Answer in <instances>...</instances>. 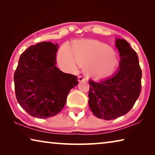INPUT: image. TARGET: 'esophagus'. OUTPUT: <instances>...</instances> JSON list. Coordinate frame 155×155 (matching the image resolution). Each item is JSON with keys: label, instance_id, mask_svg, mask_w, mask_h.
Returning <instances> with one entry per match:
<instances>
[{"label": "esophagus", "instance_id": "obj_1", "mask_svg": "<svg viewBox=\"0 0 155 155\" xmlns=\"http://www.w3.org/2000/svg\"><path fill=\"white\" fill-rule=\"evenodd\" d=\"M78 81H83L84 80H85V77H83V76L79 75L78 77Z\"/></svg>", "mask_w": 155, "mask_h": 155}]
</instances>
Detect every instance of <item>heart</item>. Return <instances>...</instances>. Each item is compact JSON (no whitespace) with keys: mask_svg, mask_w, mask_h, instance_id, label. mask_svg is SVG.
Segmentation results:
<instances>
[{"mask_svg":"<svg viewBox=\"0 0 155 155\" xmlns=\"http://www.w3.org/2000/svg\"><path fill=\"white\" fill-rule=\"evenodd\" d=\"M78 62L87 64L88 70L96 76H104L111 72L117 63L115 51L106 44L97 41L78 44L73 49ZM76 59L70 50L65 46L59 52V61L65 66L73 67Z\"/></svg>","mask_w":155,"mask_h":155,"instance_id":"b5f03b06","label":"heart"}]
</instances>
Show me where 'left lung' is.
Returning <instances> with one entry per match:
<instances>
[{
  "instance_id": "8db88e82",
  "label": "left lung",
  "mask_w": 155,
  "mask_h": 155,
  "mask_svg": "<svg viewBox=\"0 0 155 155\" xmlns=\"http://www.w3.org/2000/svg\"><path fill=\"white\" fill-rule=\"evenodd\" d=\"M120 61L118 70L104 79H90L89 106L97 117L114 120L125 115L140 96L142 77L136 52L125 40L117 39Z\"/></svg>"
}]
</instances>
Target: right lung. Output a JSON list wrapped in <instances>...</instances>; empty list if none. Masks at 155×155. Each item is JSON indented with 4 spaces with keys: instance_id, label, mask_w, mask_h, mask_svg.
I'll return each instance as SVG.
<instances>
[{
    "instance_id": "right-lung-1",
    "label": "right lung",
    "mask_w": 155,
    "mask_h": 155,
    "mask_svg": "<svg viewBox=\"0 0 155 155\" xmlns=\"http://www.w3.org/2000/svg\"><path fill=\"white\" fill-rule=\"evenodd\" d=\"M58 45L49 41L32 45L21 54L14 79L20 105L28 114L48 118L61 111L70 91L78 84L77 76L55 65Z\"/></svg>"
}]
</instances>
